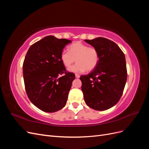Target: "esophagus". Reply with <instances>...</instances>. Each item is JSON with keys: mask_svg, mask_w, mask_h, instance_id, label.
Segmentation results:
<instances>
[{"mask_svg": "<svg viewBox=\"0 0 149 149\" xmlns=\"http://www.w3.org/2000/svg\"><path fill=\"white\" fill-rule=\"evenodd\" d=\"M75 76H76V78H79L80 76H79L78 74H75Z\"/></svg>", "mask_w": 149, "mask_h": 149, "instance_id": "esophagus-1", "label": "esophagus"}]
</instances>
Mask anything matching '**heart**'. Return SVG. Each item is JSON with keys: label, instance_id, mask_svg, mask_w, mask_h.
<instances>
[{"label": "heart", "instance_id": "b5f03b06", "mask_svg": "<svg viewBox=\"0 0 149 149\" xmlns=\"http://www.w3.org/2000/svg\"><path fill=\"white\" fill-rule=\"evenodd\" d=\"M60 59L66 68H70L76 61L77 64L70 68L69 71L81 73L86 70L91 71L95 69L100 60V54L96 48L89 47L87 44L81 42H76L69 46L68 52H61Z\"/></svg>", "mask_w": 149, "mask_h": 149}]
</instances>
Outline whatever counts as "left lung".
Instances as JSON below:
<instances>
[{
    "mask_svg": "<svg viewBox=\"0 0 149 149\" xmlns=\"http://www.w3.org/2000/svg\"><path fill=\"white\" fill-rule=\"evenodd\" d=\"M84 41L96 48L100 54L96 68L80 77L84 101L93 109L105 111L116 105L123 93L127 76L124 53L106 38Z\"/></svg>",
    "mask_w": 149,
    "mask_h": 149,
    "instance_id": "obj_1",
    "label": "left lung"
}]
</instances>
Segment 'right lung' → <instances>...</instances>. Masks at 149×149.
Returning a JSON list of instances; mask_svg holds the SVG:
<instances>
[{
	"mask_svg": "<svg viewBox=\"0 0 149 149\" xmlns=\"http://www.w3.org/2000/svg\"><path fill=\"white\" fill-rule=\"evenodd\" d=\"M71 42L47 36L31 45L26 54L23 63L25 91L30 101L44 112L58 111L66 103L75 75L66 70L60 55Z\"/></svg>",
	"mask_w": 149,
	"mask_h": 149,
	"instance_id": "1",
	"label": "right lung"
}]
</instances>
